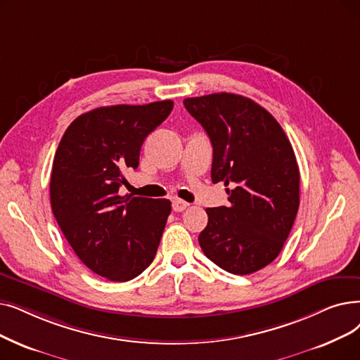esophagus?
<instances>
[{
  "instance_id": "obj_1",
  "label": "esophagus",
  "mask_w": 360,
  "mask_h": 360,
  "mask_svg": "<svg viewBox=\"0 0 360 360\" xmlns=\"http://www.w3.org/2000/svg\"><path fill=\"white\" fill-rule=\"evenodd\" d=\"M188 206H190L188 202L181 200V198H174V201H172V207H174L175 212H182V210H185Z\"/></svg>"
}]
</instances>
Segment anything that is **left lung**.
Masks as SVG:
<instances>
[{
    "instance_id": "left-lung-1",
    "label": "left lung",
    "mask_w": 360,
    "mask_h": 360,
    "mask_svg": "<svg viewBox=\"0 0 360 360\" xmlns=\"http://www.w3.org/2000/svg\"><path fill=\"white\" fill-rule=\"evenodd\" d=\"M188 113L213 147L212 181L224 182L231 205L209 207L198 243L213 263L233 275L253 274L276 259L300 205V172L275 117L237 94L185 98Z\"/></svg>"
}]
</instances>
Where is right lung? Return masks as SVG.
<instances>
[{"instance_id":"right-lung-1","label":"right lung","mask_w":360,"mask_h":360,"mask_svg":"<svg viewBox=\"0 0 360 360\" xmlns=\"http://www.w3.org/2000/svg\"><path fill=\"white\" fill-rule=\"evenodd\" d=\"M174 101L98 107L76 117L54 155L51 209L76 256L94 274L124 283L153 262L170 214L166 198L120 195L123 170Z\"/></svg>"}]
</instances>
